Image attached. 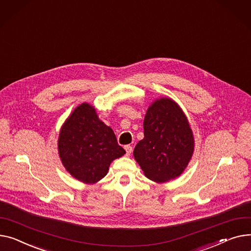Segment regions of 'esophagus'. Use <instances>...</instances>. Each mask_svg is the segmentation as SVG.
<instances>
[{
    "mask_svg": "<svg viewBox=\"0 0 251 251\" xmlns=\"http://www.w3.org/2000/svg\"><path fill=\"white\" fill-rule=\"evenodd\" d=\"M125 150H126V154H127V155H130V154L132 153L133 148H132L131 145H125Z\"/></svg>",
    "mask_w": 251,
    "mask_h": 251,
    "instance_id": "obj_1",
    "label": "esophagus"
}]
</instances>
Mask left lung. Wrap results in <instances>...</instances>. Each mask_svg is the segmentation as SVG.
<instances>
[{"label":"left lung","mask_w":251,"mask_h":251,"mask_svg":"<svg viewBox=\"0 0 251 251\" xmlns=\"http://www.w3.org/2000/svg\"><path fill=\"white\" fill-rule=\"evenodd\" d=\"M143 128L144 138L133 153L144 175L156 182L180 176L194 152V137L178 105L171 99L156 100L146 112Z\"/></svg>","instance_id":"left-lung-1"}]
</instances>
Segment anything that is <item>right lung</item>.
I'll list each match as a JSON object with an SVG mask.
<instances>
[{
  "label": "right lung",
  "instance_id": "add662e5",
  "mask_svg": "<svg viewBox=\"0 0 251 251\" xmlns=\"http://www.w3.org/2000/svg\"><path fill=\"white\" fill-rule=\"evenodd\" d=\"M62 164L74 177L86 183L103 178L110 163L125 150L113 130L104 124L91 105H79L63 124L58 138Z\"/></svg>",
  "mask_w": 251,
  "mask_h": 251
}]
</instances>
